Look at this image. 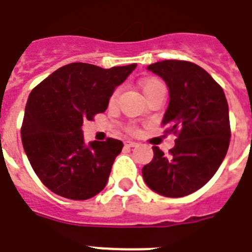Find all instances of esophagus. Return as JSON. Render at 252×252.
<instances>
[{
	"mask_svg": "<svg viewBox=\"0 0 252 252\" xmlns=\"http://www.w3.org/2000/svg\"><path fill=\"white\" fill-rule=\"evenodd\" d=\"M137 142H135V141H126L125 142V146L126 147H135V146H137Z\"/></svg>",
	"mask_w": 252,
	"mask_h": 252,
	"instance_id": "obj_1",
	"label": "esophagus"
}]
</instances>
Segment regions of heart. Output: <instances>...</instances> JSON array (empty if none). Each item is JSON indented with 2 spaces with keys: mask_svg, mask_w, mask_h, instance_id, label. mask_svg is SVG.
<instances>
[{
  "mask_svg": "<svg viewBox=\"0 0 252 252\" xmlns=\"http://www.w3.org/2000/svg\"><path fill=\"white\" fill-rule=\"evenodd\" d=\"M163 85L161 84L160 81L156 80V78H149V80H145L144 82L141 84V89L142 91H144L145 96L149 94H151L152 91H155L156 89H158V87H162ZM117 97V92H115L114 94H112V97H111V103L115 102V100H116ZM130 131H133V128L131 127Z\"/></svg>",
  "mask_w": 252,
  "mask_h": 252,
  "instance_id": "1",
  "label": "heart"
}]
</instances>
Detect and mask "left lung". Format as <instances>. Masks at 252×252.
<instances>
[{
	"mask_svg": "<svg viewBox=\"0 0 252 252\" xmlns=\"http://www.w3.org/2000/svg\"><path fill=\"white\" fill-rule=\"evenodd\" d=\"M168 87L162 125L177 133L166 156L154 146V158L142 168L145 184L166 197H182L210 181L230 144L228 105L222 89L197 64L165 60L147 66Z\"/></svg>",
	"mask_w": 252,
	"mask_h": 252,
	"instance_id": "obj_1",
	"label": "left lung"
}]
</instances>
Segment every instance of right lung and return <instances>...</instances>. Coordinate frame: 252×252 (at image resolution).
<instances>
[{"label":"right lung","mask_w":252,"mask_h":252,"mask_svg":"<svg viewBox=\"0 0 252 252\" xmlns=\"http://www.w3.org/2000/svg\"><path fill=\"white\" fill-rule=\"evenodd\" d=\"M136 66L68 63L31 91L21 138L33 171L52 192L87 200L105 189L124 144L115 138L86 144L82 126L105 112L115 89Z\"/></svg>","instance_id":"add662e5"}]
</instances>
